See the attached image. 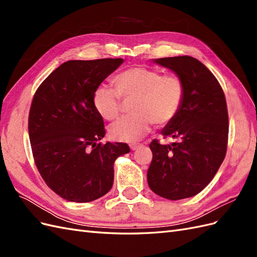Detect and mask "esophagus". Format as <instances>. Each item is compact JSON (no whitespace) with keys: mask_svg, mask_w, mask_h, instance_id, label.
I'll list each match as a JSON object with an SVG mask.
<instances>
[{"mask_svg":"<svg viewBox=\"0 0 257 257\" xmlns=\"http://www.w3.org/2000/svg\"><path fill=\"white\" fill-rule=\"evenodd\" d=\"M130 147H131V149L134 151V150L138 149V148H139V147H141V144H132V145H131Z\"/></svg>","mask_w":257,"mask_h":257,"instance_id":"1","label":"esophagus"}]
</instances>
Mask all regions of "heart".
<instances>
[{
    "instance_id": "b5f03b06",
    "label": "heart",
    "mask_w": 257,
    "mask_h": 257,
    "mask_svg": "<svg viewBox=\"0 0 257 257\" xmlns=\"http://www.w3.org/2000/svg\"><path fill=\"white\" fill-rule=\"evenodd\" d=\"M113 89L99 85L93 104L103 119L112 121L122 112L123 102L131 103V114L110 127V136L123 143H136L148 134L151 124L167 125L175 120L184 102L185 84L180 77L163 75L158 69L134 66L111 79Z\"/></svg>"
}]
</instances>
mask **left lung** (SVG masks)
Returning a JSON list of instances; mask_svg holds the SVG:
<instances>
[{
	"label": "left lung",
	"instance_id": "8db88e82",
	"mask_svg": "<svg viewBox=\"0 0 257 257\" xmlns=\"http://www.w3.org/2000/svg\"><path fill=\"white\" fill-rule=\"evenodd\" d=\"M173 69L185 84L184 102L174 121L164 127V138L178 142L149 145L150 189L170 200L189 198L203 191L225 159L228 143V112L220 82L209 69L189 56L155 60Z\"/></svg>",
	"mask_w": 257,
	"mask_h": 257
}]
</instances>
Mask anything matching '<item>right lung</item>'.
<instances>
[{
  "instance_id": "1",
  "label": "right lung",
  "mask_w": 257,
  "mask_h": 257,
  "mask_svg": "<svg viewBox=\"0 0 257 257\" xmlns=\"http://www.w3.org/2000/svg\"><path fill=\"white\" fill-rule=\"evenodd\" d=\"M123 59L73 60L61 64L37 88L29 113V136L44 181L62 198L88 203L113 183V163L130 152L123 143H98L103 118L93 93Z\"/></svg>"
}]
</instances>
